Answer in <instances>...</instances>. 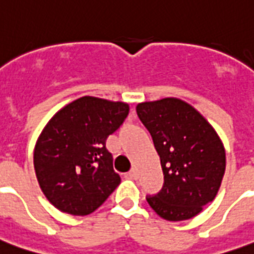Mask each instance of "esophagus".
I'll list each match as a JSON object with an SVG mask.
<instances>
[{
	"label": "esophagus",
	"instance_id": "esophagus-1",
	"mask_svg": "<svg viewBox=\"0 0 254 254\" xmlns=\"http://www.w3.org/2000/svg\"><path fill=\"white\" fill-rule=\"evenodd\" d=\"M127 177L131 178V179H137V178H138V173H137V169H134V167H133V169L129 171V174H127Z\"/></svg>",
	"mask_w": 254,
	"mask_h": 254
}]
</instances>
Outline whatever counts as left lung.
Segmentation results:
<instances>
[{"label":"left lung","instance_id":"8db88e82","mask_svg":"<svg viewBox=\"0 0 254 254\" xmlns=\"http://www.w3.org/2000/svg\"><path fill=\"white\" fill-rule=\"evenodd\" d=\"M161 158L165 183L146 200L169 221L189 220L212 201L225 171V149L212 125L177 97L137 105Z\"/></svg>","mask_w":254,"mask_h":254}]
</instances>
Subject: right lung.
<instances>
[{
    "label": "right lung",
    "instance_id": "right-lung-1",
    "mask_svg": "<svg viewBox=\"0 0 254 254\" xmlns=\"http://www.w3.org/2000/svg\"><path fill=\"white\" fill-rule=\"evenodd\" d=\"M129 113L123 101L84 96L50 120L34 149V169L47 200L62 212L85 216L120 185L105 147Z\"/></svg>",
    "mask_w": 254,
    "mask_h": 254
}]
</instances>
